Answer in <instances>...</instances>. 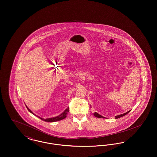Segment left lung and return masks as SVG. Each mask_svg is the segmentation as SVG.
Returning a JSON list of instances; mask_svg holds the SVG:
<instances>
[{"instance_id": "obj_1", "label": "left lung", "mask_w": 157, "mask_h": 157, "mask_svg": "<svg viewBox=\"0 0 157 157\" xmlns=\"http://www.w3.org/2000/svg\"><path fill=\"white\" fill-rule=\"evenodd\" d=\"M129 111H128V112H126V113H123V114H121V115H119L115 116V118H121V117H123V116H125V115H127V113L129 112ZM94 115L95 117H96L97 118H105V117L101 116V115H99V113H98L97 112H94Z\"/></svg>"}]
</instances>
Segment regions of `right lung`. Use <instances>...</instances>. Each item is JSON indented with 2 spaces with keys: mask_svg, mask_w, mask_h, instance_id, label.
I'll use <instances>...</instances> for the list:
<instances>
[{
  "mask_svg": "<svg viewBox=\"0 0 157 157\" xmlns=\"http://www.w3.org/2000/svg\"><path fill=\"white\" fill-rule=\"evenodd\" d=\"M26 106L27 109H28V111L34 115V113L30 111V109L27 107V106ZM69 108H67V109H65V111L64 112H63L62 114H60L59 116L56 117H53V118H51L44 119V118H40V117H37H37H39L40 120H43V121H44L45 122H55V121H60V120H63V119L67 117V113L69 112Z\"/></svg>",
  "mask_w": 157,
  "mask_h": 157,
  "instance_id": "right-lung-1",
  "label": "right lung"
}]
</instances>
